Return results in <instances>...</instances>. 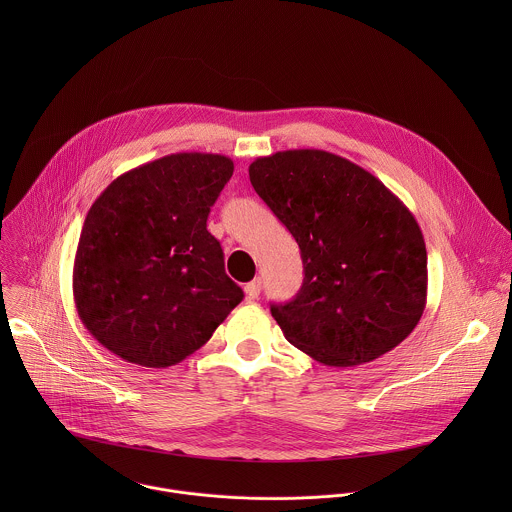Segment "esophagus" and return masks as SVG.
Instances as JSON below:
<instances>
[{"instance_id": "esophagus-1", "label": "esophagus", "mask_w": 512, "mask_h": 512, "mask_svg": "<svg viewBox=\"0 0 512 512\" xmlns=\"http://www.w3.org/2000/svg\"><path fill=\"white\" fill-rule=\"evenodd\" d=\"M260 290H262V280L260 278H256V280H252V282H248L244 286V292H246L250 299H256L260 295Z\"/></svg>"}]
</instances>
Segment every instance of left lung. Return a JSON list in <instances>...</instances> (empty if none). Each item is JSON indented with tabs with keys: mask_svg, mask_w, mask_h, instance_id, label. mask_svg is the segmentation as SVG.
<instances>
[{
	"mask_svg": "<svg viewBox=\"0 0 512 512\" xmlns=\"http://www.w3.org/2000/svg\"><path fill=\"white\" fill-rule=\"evenodd\" d=\"M248 173L301 250V290L272 305L284 337L339 368L398 347L428 297L426 242L410 209L372 173L323 149L258 157Z\"/></svg>",
	"mask_w": 512,
	"mask_h": 512,
	"instance_id": "left-lung-1",
	"label": "left lung"
}]
</instances>
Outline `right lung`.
I'll return each mask as SVG.
<instances>
[{
  "mask_svg": "<svg viewBox=\"0 0 512 512\" xmlns=\"http://www.w3.org/2000/svg\"><path fill=\"white\" fill-rule=\"evenodd\" d=\"M232 171L226 155L171 153L122 173L92 203L74 256V305L110 353L177 365L242 301L207 230Z\"/></svg>",
  "mask_w": 512,
  "mask_h": 512,
  "instance_id": "right-lung-1",
  "label": "right lung"
}]
</instances>
